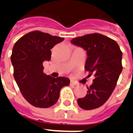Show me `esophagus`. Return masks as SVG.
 Instances as JSON below:
<instances>
[{
	"label": "esophagus",
	"mask_w": 133,
	"mask_h": 133,
	"mask_svg": "<svg viewBox=\"0 0 133 133\" xmlns=\"http://www.w3.org/2000/svg\"><path fill=\"white\" fill-rule=\"evenodd\" d=\"M71 85H73V86H76V85H78V83H77V82H74V81H71Z\"/></svg>",
	"instance_id": "1"
}]
</instances>
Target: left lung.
<instances>
[{"mask_svg": "<svg viewBox=\"0 0 133 133\" xmlns=\"http://www.w3.org/2000/svg\"><path fill=\"white\" fill-rule=\"evenodd\" d=\"M71 43L87 51L85 68L90 76H95L93 84L87 88L86 96L77 99L78 104L84 110L99 108L111 96L122 71L119 45L115 40L98 33L74 38Z\"/></svg>", "mask_w": 133, "mask_h": 133, "instance_id": "1", "label": "left lung"}]
</instances>
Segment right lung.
Instances as JSON below:
<instances>
[{
  "label": "right lung",
  "instance_id": "1",
  "mask_svg": "<svg viewBox=\"0 0 133 133\" xmlns=\"http://www.w3.org/2000/svg\"><path fill=\"white\" fill-rule=\"evenodd\" d=\"M63 40V37L34 31L21 37L13 47L14 78L25 100L36 108L56 104L60 90L70 84L68 78H54L43 73V63L51 59V49Z\"/></svg>",
  "mask_w": 133,
  "mask_h": 133
}]
</instances>
